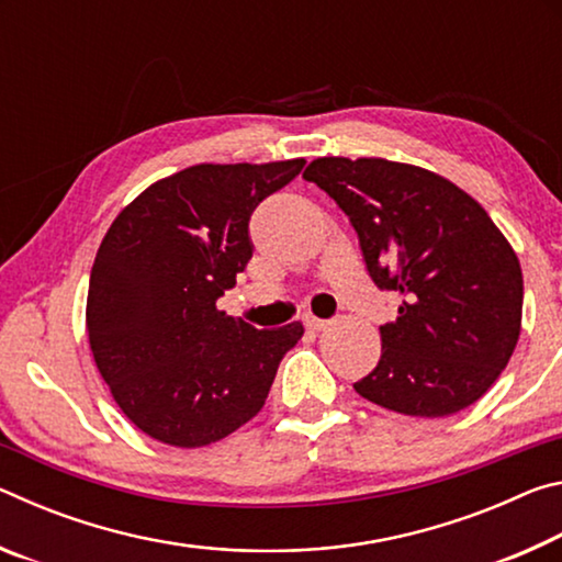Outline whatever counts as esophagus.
Instances as JSON below:
<instances>
[{
    "instance_id": "esophagus-1",
    "label": "esophagus",
    "mask_w": 562,
    "mask_h": 562,
    "mask_svg": "<svg viewBox=\"0 0 562 562\" xmlns=\"http://www.w3.org/2000/svg\"><path fill=\"white\" fill-rule=\"evenodd\" d=\"M327 325H329L327 319H319V317H315V315H307V317H304V327L312 329V331H319V329H325Z\"/></svg>"
}]
</instances>
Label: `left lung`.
<instances>
[{
    "mask_svg": "<svg viewBox=\"0 0 562 562\" xmlns=\"http://www.w3.org/2000/svg\"><path fill=\"white\" fill-rule=\"evenodd\" d=\"M359 235L369 278L402 297L359 396L406 416H451L488 392L520 335V262L451 180L384 158H317L304 170Z\"/></svg>",
    "mask_w": 562,
    "mask_h": 562,
    "instance_id": "1",
    "label": "left lung"
}]
</instances>
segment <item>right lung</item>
<instances>
[{"label": "right lung", "mask_w": 562, "mask_h": 562, "mask_svg": "<svg viewBox=\"0 0 562 562\" xmlns=\"http://www.w3.org/2000/svg\"><path fill=\"white\" fill-rule=\"evenodd\" d=\"M302 168L304 158L186 168L109 227L89 280V345L121 412L150 439L207 446L262 408L304 329H255L215 302L252 258L255 207Z\"/></svg>", "instance_id": "1"}]
</instances>
